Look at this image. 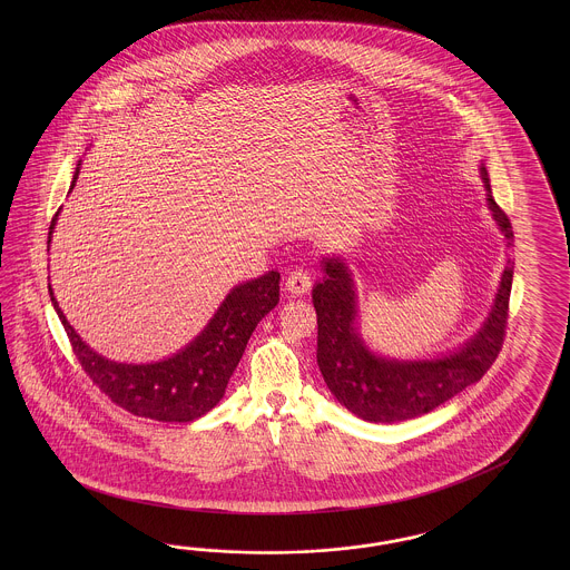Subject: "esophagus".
Returning a JSON list of instances; mask_svg holds the SVG:
<instances>
[{
	"label": "esophagus",
	"mask_w": 570,
	"mask_h": 570,
	"mask_svg": "<svg viewBox=\"0 0 570 570\" xmlns=\"http://www.w3.org/2000/svg\"><path fill=\"white\" fill-rule=\"evenodd\" d=\"M309 288L311 274L307 269H293L286 277V291L291 294L301 296V294L309 293Z\"/></svg>",
	"instance_id": "obj_1"
}]
</instances>
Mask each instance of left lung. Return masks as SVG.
Segmentation results:
<instances>
[{"instance_id":"obj_1","label":"left lung","mask_w":570,"mask_h":570,"mask_svg":"<svg viewBox=\"0 0 570 570\" xmlns=\"http://www.w3.org/2000/svg\"><path fill=\"white\" fill-rule=\"evenodd\" d=\"M481 175L493 219L512 246V224L491 196L484 167H481ZM322 267L326 277L313 288V307L317 313V365L332 395L351 414L367 422L389 424L429 414L483 379L498 360L508 326V305L514 276L512 259H508L503 269L500 291L483 328L458 351L439 360L417 362L386 360L372 353L355 326L357 294L345 261L326 257Z\"/></svg>"}]
</instances>
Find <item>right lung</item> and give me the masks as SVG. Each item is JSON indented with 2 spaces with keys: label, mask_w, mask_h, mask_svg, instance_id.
<instances>
[{
  "label": "right lung",
  "mask_w": 570,
  "mask_h": 570,
  "mask_svg": "<svg viewBox=\"0 0 570 570\" xmlns=\"http://www.w3.org/2000/svg\"><path fill=\"white\" fill-rule=\"evenodd\" d=\"M77 175L79 167L72 175L70 190ZM58 213L50 224V240ZM48 288L75 357L106 397L129 414L158 422H191L210 412L224 397L253 330L279 301V274L267 272L238 284L190 345L169 360L139 365L110 362L89 348L58 307L52 286Z\"/></svg>",
  "instance_id": "right-lung-1"
}]
</instances>
